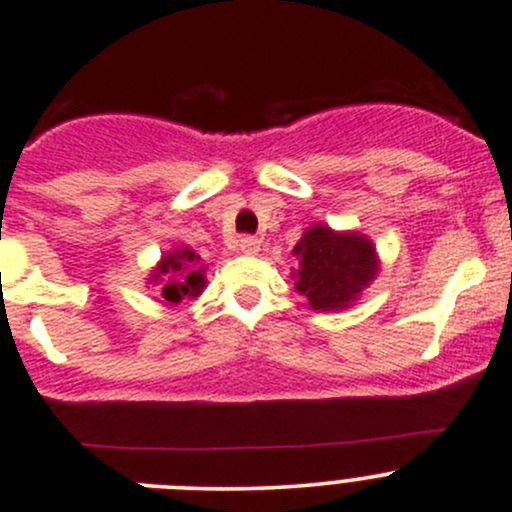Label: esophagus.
<instances>
[{"instance_id": "esophagus-1", "label": "esophagus", "mask_w": 512, "mask_h": 512, "mask_svg": "<svg viewBox=\"0 0 512 512\" xmlns=\"http://www.w3.org/2000/svg\"><path fill=\"white\" fill-rule=\"evenodd\" d=\"M240 250L245 252V255H257V252H260V240H257L255 235H242Z\"/></svg>"}]
</instances>
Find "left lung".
<instances>
[{"label": "left lung", "instance_id": "left-lung-1", "mask_svg": "<svg viewBox=\"0 0 512 512\" xmlns=\"http://www.w3.org/2000/svg\"><path fill=\"white\" fill-rule=\"evenodd\" d=\"M299 272L294 287L311 309H348L380 270L375 245L360 233H336L328 225H311L294 247Z\"/></svg>", "mask_w": 512, "mask_h": 512}]
</instances>
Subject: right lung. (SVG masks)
I'll list each match as a JSON object with an SVG mask.
<instances>
[{"mask_svg":"<svg viewBox=\"0 0 512 512\" xmlns=\"http://www.w3.org/2000/svg\"><path fill=\"white\" fill-rule=\"evenodd\" d=\"M203 272H206V265H201V255L188 247H179L161 257L149 282L161 284V299L169 304H181L184 297H198L203 292L206 287Z\"/></svg>","mask_w":512,"mask_h":512,"instance_id":"right-lung-1","label":"right lung"}]
</instances>
